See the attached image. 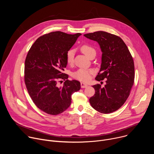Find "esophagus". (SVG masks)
I'll return each mask as SVG.
<instances>
[{
    "instance_id": "obj_1",
    "label": "esophagus",
    "mask_w": 154,
    "mask_h": 154,
    "mask_svg": "<svg viewBox=\"0 0 154 154\" xmlns=\"http://www.w3.org/2000/svg\"><path fill=\"white\" fill-rule=\"evenodd\" d=\"M80 85H81V87L82 88H86L88 86L86 83H85L84 82H81Z\"/></svg>"
}]
</instances>
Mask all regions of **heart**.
Segmentation results:
<instances>
[{"instance_id": "b5f03b06", "label": "heart", "mask_w": 154, "mask_h": 154, "mask_svg": "<svg viewBox=\"0 0 154 154\" xmlns=\"http://www.w3.org/2000/svg\"><path fill=\"white\" fill-rule=\"evenodd\" d=\"M81 51L88 57H89L91 54L95 53V49L89 45H83L80 47ZM75 52L72 49L69 50L67 52L66 55V60L67 63L69 64H72L74 61V57ZM93 73V71L91 69H79L77 71L73 72L72 77L82 82H87L91 78V75Z\"/></svg>"}]
</instances>
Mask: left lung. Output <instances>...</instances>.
I'll return each mask as SVG.
<instances>
[{
    "label": "left lung",
    "instance_id": "obj_1",
    "mask_svg": "<svg viewBox=\"0 0 154 154\" xmlns=\"http://www.w3.org/2000/svg\"><path fill=\"white\" fill-rule=\"evenodd\" d=\"M84 36L97 42L102 51L100 69L97 81L106 79L103 87L93 86L96 92L90 99L91 106L97 112L107 114L121 108L129 96L134 82L135 67L126 45L119 36L103 31Z\"/></svg>",
    "mask_w": 154,
    "mask_h": 154
}]
</instances>
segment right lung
Wrapping results in <instances>:
<instances>
[{
  "label": "right lung",
  "mask_w": 154,
  "mask_h": 154,
  "mask_svg": "<svg viewBox=\"0 0 154 154\" xmlns=\"http://www.w3.org/2000/svg\"><path fill=\"white\" fill-rule=\"evenodd\" d=\"M81 35L59 31L44 35L27 54L24 68L27 89L36 106L48 114L57 115L65 111L71 103L72 94L80 89L79 81L68 80V75L62 71L68 64L67 52ZM60 79L65 80L62 87L57 86Z\"/></svg>",
  "instance_id": "add662e5"
}]
</instances>
